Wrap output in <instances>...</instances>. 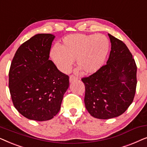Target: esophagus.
I'll return each mask as SVG.
<instances>
[{"label":"esophagus","instance_id":"34e87169","mask_svg":"<svg viewBox=\"0 0 147 147\" xmlns=\"http://www.w3.org/2000/svg\"><path fill=\"white\" fill-rule=\"evenodd\" d=\"M78 80V78L76 77V76H71L69 77V82H72L73 81H74V80Z\"/></svg>","mask_w":147,"mask_h":147}]
</instances>
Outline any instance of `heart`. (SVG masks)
Listing matches in <instances>:
<instances>
[{
  "label": "heart",
  "instance_id": "heart-1",
  "mask_svg": "<svg viewBox=\"0 0 147 147\" xmlns=\"http://www.w3.org/2000/svg\"><path fill=\"white\" fill-rule=\"evenodd\" d=\"M110 50V42L102 35L72 34L65 37L60 47L51 48L49 56L56 67L68 73L76 64L86 74L95 73L104 65Z\"/></svg>",
  "mask_w": 147,
  "mask_h": 147
}]
</instances>
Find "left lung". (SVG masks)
Returning a JSON list of instances; mask_svg holds the SVG:
<instances>
[{
	"label": "left lung",
	"instance_id": "8db88e82",
	"mask_svg": "<svg viewBox=\"0 0 147 147\" xmlns=\"http://www.w3.org/2000/svg\"><path fill=\"white\" fill-rule=\"evenodd\" d=\"M111 51L105 65L82 81L85 86L86 108L91 116L109 119L124 113L136 92V65L127 46L108 34Z\"/></svg>",
	"mask_w": 147,
	"mask_h": 147
}]
</instances>
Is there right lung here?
<instances>
[{"mask_svg": "<svg viewBox=\"0 0 147 147\" xmlns=\"http://www.w3.org/2000/svg\"><path fill=\"white\" fill-rule=\"evenodd\" d=\"M51 34L35 35L18 48L9 74L13 105L25 118L37 121L51 120L59 112L69 87V76L49 59Z\"/></svg>", "mask_w": 147, "mask_h": 147, "instance_id": "right-lung-1", "label": "right lung"}]
</instances>
